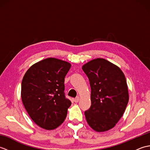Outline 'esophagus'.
Masks as SVG:
<instances>
[{"instance_id":"esophagus-1","label":"esophagus","mask_w":150,"mask_h":150,"mask_svg":"<svg viewBox=\"0 0 150 150\" xmlns=\"http://www.w3.org/2000/svg\"><path fill=\"white\" fill-rule=\"evenodd\" d=\"M79 100H80V98H79V97H77L76 98H75V99H74L75 103H78Z\"/></svg>"}]
</instances>
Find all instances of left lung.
<instances>
[{
	"label": "left lung",
	"mask_w": 150,
	"mask_h": 150,
	"mask_svg": "<svg viewBox=\"0 0 150 150\" xmlns=\"http://www.w3.org/2000/svg\"><path fill=\"white\" fill-rule=\"evenodd\" d=\"M91 87V105L84 112L87 122L97 132L108 131L116 125L129 100L126 79L119 67L98 58L82 66Z\"/></svg>",
	"instance_id": "left-lung-1"
}]
</instances>
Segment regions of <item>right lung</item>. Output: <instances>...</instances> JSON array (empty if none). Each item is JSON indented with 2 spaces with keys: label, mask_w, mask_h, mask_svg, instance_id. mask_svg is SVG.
<instances>
[{
  "label": "right lung",
  "mask_w": 150,
  "mask_h": 150,
  "mask_svg": "<svg viewBox=\"0 0 150 150\" xmlns=\"http://www.w3.org/2000/svg\"><path fill=\"white\" fill-rule=\"evenodd\" d=\"M71 64L47 58L31 66L21 84V98L33 122L47 130L64 121L71 103L64 95V78Z\"/></svg>",
  "instance_id": "obj_1"
}]
</instances>
